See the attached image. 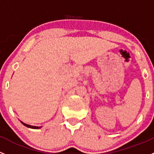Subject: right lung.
I'll use <instances>...</instances> for the list:
<instances>
[{"label":"right lung","instance_id":"obj_1","mask_svg":"<svg viewBox=\"0 0 154 154\" xmlns=\"http://www.w3.org/2000/svg\"><path fill=\"white\" fill-rule=\"evenodd\" d=\"M21 123L23 125L26 126V127L28 128H33V129H38V128H40L41 127H38V126H33V125H27L26 123H24V122H21Z\"/></svg>","mask_w":154,"mask_h":154}]
</instances>
